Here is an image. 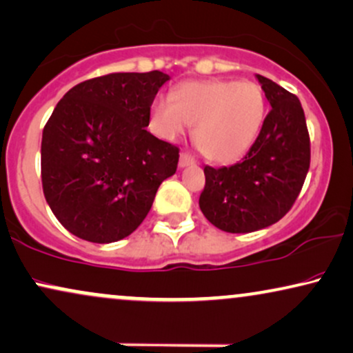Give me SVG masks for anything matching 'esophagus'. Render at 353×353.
<instances>
[{
    "label": "esophagus",
    "mask_w": 353,
    "mask_h": 353,
    "mask_svg": "<svg viewBox=\"0 0 353 353\" xmlns=\"http://www.w3.org/2000/svg\"><path fill=\"white\" fill-rule=\"evenodd\" d=\"M190 164H195L194 156L189 154V153H182L181 154V159H179V166L181 168H185V166H190Z\"/></svg>",
    "instance_id": "esophagus-1"
}]
</instances>
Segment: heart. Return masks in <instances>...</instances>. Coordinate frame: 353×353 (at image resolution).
I'll use <instances>...</instances> for the list:
<instances>
[{
    "instance_id": "heart-1",
    "label": "heart",
    "mask_w": 353,
    "mask_h": 353,
    "mask_svg": "<svg viewBox=\"0 0 353 353\" xmlns=\"http://www.w3.org/2000/svg\"><path fill=\"white\" fill-rule=\"evenodd\" d=\"M171 99L154 102L158 132L174 140L187 125H195L194 143L212 163H233L246 154L264 123V91L251 81H185L174 89Z\"/></svg>"
}]
</instances>
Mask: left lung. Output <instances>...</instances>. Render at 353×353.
Returning <instances> with one entry per match:
<instances>
[{"label": "left lung", "instance_id": "8db88e82", "mask_svg": "<svg viewBox=\"0 0 353 353\" xmlns=\"http://www.w3.org/2000/svg\"><path fill=\"white\" fill-rule=\"evenodd\" d=\"M257 79L272 109L256 141L233 166L203 168L200 210L228 233H251L283 218L310 169V133L300 99L269 78Z\"/></svg>", "mask_w": 353, "mask_h": 353}]
</instances>
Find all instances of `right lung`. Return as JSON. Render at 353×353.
I'll list each match as a JSON object with an SVG mask.
<instances>
[{"mask_svg": "<svg viewBox=\"0 0 353 353\" xmlns=\"http://www.w3.org/2000/svg\"><path fill=\"white\" fill-rule=\"evenodd\" d=\"M163 71L110 73L77 84L43 127L42 189L53 215L91 243L132 234L158 187L172 176L179 148L146 130Z\"/></svg>", "mask_w": 353, "mask_h": 353, "instance_id": "obj_1", "label": "right lung"}]
</instances>
